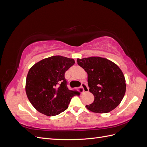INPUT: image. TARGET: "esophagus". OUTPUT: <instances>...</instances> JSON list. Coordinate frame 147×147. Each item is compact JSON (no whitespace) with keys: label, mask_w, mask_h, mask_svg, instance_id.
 Instances as JSON below:
<instances>
[{"label":"esophagus","mask_w":147,"mask_h":147,"mask_svg":"<svg viewBox=\"0 0 147 147\" xmlns=\"http://www.w3.org/2000/svg\"><path fill=\"white\" fill-rule=\"evenodd\" d=\"M82 88L83 89V93H84V92H88L89 91V88H88V86L87 84L86 83H82V86H81Z\"/></svg>","instance_id":"obj_1"}]
</instances>
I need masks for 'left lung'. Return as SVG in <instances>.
<instances>
[{"label":"left lung","mask_w":147,"mask_h":147,"mask_svg":"<svg viewBox=\"0 0 147 147\" xmlns=\"http://www.w3.org/2000/svg\"><path fill=\"white\" fill-rule=\"evenodd\" d=\"M77 64L88 74L90 91L94 102L86 107L94 113H108L120 104L126 84L121 70L113 62L100 57L77 59Z\"/></svg>","instance_id":"left-lung-1"}]
</instances>
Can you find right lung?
<instances>
[{"mask_svg": "<svg viewBox=\"0 0 147 147\" xmlns=\"http://www.w3.org/2000/svg\"><path fill=\"white\" fill-rule=\"evenodd\" d=\"M75 64L73 59L53 56L43 59L31 67L27 75L26 92L34 107L47 116H55L68 108L72 97L65 72Z\"/></svg>", "mask_w": 147, "mask_h": 147, "instance_id": "add662e5", "label": "right lung"}]
</instances>
